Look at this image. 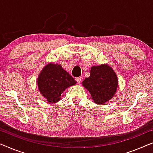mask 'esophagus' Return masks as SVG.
<instances>
[{"label": "esophagus", "instance_id": "34e87169", "mask_svg": "<svg viewBox=\"0 0 153 153\" xmlns=\"http://www.w3.org/2000/svg\"><path fill=\"white\" fill-rule=\"evenodd\" d=\"M76 81L77 82V83L79 84V83L81 82V81H82V77H77V78H76Z\"/></svg>", "mask_w": 153, "mask_h": 153}]
</instances>
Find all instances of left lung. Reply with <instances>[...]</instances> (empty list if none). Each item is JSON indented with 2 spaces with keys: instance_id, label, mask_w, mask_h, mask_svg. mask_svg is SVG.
Returning <instances> with one entry per match:
<instances>
[{
  "instance_id": "1",
  "label": "left lung",
  "mask_w": 153,
  "mask_h": 153,
  "mask_svg": "<svg viewBox=\"0 0 153 153\" xmlns=\"http://www.w3.org/2000/svg\"><path fill=\"white\" fill-rule=\"evenodd\" d=\"M82 85L89 91L94 102L102 105L115 95L119 80L113 68L107 64H102L91 66L90 76L86 77Z\"/></svg>"
}]
</instances>
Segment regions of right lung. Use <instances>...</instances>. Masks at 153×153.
<instances>
[{
    "label": "right lung",
    "instance_id": "1",
    "mask_svg": "<svg viewBox=\"0 0 153 153\" xmlns=\"http://www.w3.org/2000/svg\"><path fill=\"white\" fill-rule=\"evenodd\" d=\"M77 82L60 64L48 63L41 71L37 78V87L41 94L49 102L55 103L68 87Z\"/></svg>",
    "mask_w": 153,
    "mask_h": 153
}]
</instances>
